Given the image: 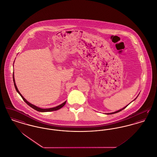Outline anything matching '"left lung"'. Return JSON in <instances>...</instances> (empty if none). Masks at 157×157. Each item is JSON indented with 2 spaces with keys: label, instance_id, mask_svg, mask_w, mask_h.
<instances>
[{
  "label": "left lung",
  "instance_id": "1",
  "mask_svg": "<svg viewBox=\"0 0 157 157\" xmlns=\"http://www.w3.org/2000/svg\"><path fill=\"white\" fill-rule=\"evenodd\" d=\"M137 97H136V98H137ZM136 98H135V100H136ZM129 104H128V105H129ZM128 105H126V107H123V109H120V110H117V111H115V112H113V113H107V114H115V113H119V112H120V111H121L122 110H123V109H125V108H126V107H127V106H128Z\"/></svg>",
  "mask_w": 157,
  "mask_h": 157
}]
</instances>
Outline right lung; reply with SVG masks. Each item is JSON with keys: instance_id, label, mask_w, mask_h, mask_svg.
Segmentation results:
<instances>
[{"instance_id": "right-lung-1", "label": "right lung", "mask_w": 157, "mask_h": 157, "mask_svg": "<svg viewBox=\"0 0 157 157\" xmlns=\"http://www.w3.org/2000/svg\"><path fill=\"white\" fill-rule=\"evenodd\" d=\"M13 73H14V72H13V81L14 86H15V88L17 91V92L20 95V96L22 97V98L23 99V100L25 102L28 104V105L30 106L31 108L34 109V110L38 111H40V112H49V111H56L57 110H59L60 109H61L62 107H63L65 105V104H66V101L64 102L63 103L61 104L60 105H58V106H56L55 107H53V108H50V109H41V108H40V107H38L37 106H36L35 105H33V104H31V103L29 102L28 101H27L26 99H25V98H24V97L22 95V94L19 91V90H18V88H17V85H16V83H15V78H14V75H13Z\"/></svg>"}]
</instances>
